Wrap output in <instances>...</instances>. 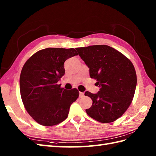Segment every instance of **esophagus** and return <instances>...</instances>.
<instances>
[{
    "instance_id": "obj_1",
    "label": "esophagus",
    "mask_w": 156,
    "mask_h": 156,
    "mask_svg": "<svg viewBox=\"0 0 156 156\" xmlns=\"http://www.w3.org/2000/svg\"><path fill=\"white\" fill-rule=\"evenodd\" d=\"M79 97H84V93H83V92H79Z\"/></svg>"
}]
</instances>
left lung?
Listing matches in <instances>:
<instances>
[{
	"mask_svg": "<svg viewBox=\"0 0 156 156\" xmlns=\"http://www.w3.org/2000/svg\"><path fill=\"white\" fill-rule=\"evenodd\" d=\"M89 68L91 78L100 87L97 94L85 92L92 105L87 113L101 122L108 123L123 115L131 105L137 85L132 62L121 52L106 45L76 48Z\"/></svg>",
	"mask_w": 156,
	"mask_h": 156,
	"instance_id": "1",
	"label": "left lung"
}]
</instances>
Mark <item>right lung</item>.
Instances as JSON below:
<instances>
[{"label":"right lung","mask_w":156,"mask_h":156,"mask_svg":"<svg viewBox=\"0 0 156 156\" xmlns=\"http://www.w3.org/2000/svg\"><path fill=\"white\" fill-rule=\"evenodd\" d=\"M78 55L74 48H49L36 52L23 66L19 80L22 101L39 124L55 125L68 117L79 92L61 88L58 82L65 74V61Z\"/></svg>","instance_id":"add662e5"}]
</instances>
